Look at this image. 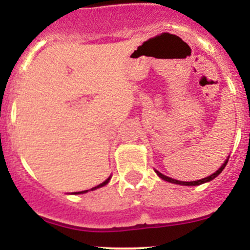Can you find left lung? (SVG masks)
<instances>
[{"label": "left lung", "mask_w": 250, "mask_h": 250, "mask_svg": "<svg viewBox=\"0 0 250 250\" xmlns=\"http://www.w3.org/2000/svg\"><path fill=\"white\" fill-rule=\"evenodd\" d=\"M228 159H229V158H228ZM228 159H227V160L224 161V164H223L222 167H219V169L216 170L215 173L211 174V175H209V176H207V178H204V179H200V180H196V182H179V180H176V179H171V178H169V176L164 175V174L159 173L158 170H155V173L158 174V175L160 176V178L163 179V180H165V182H169V183H173V184H179V185H189V187H195V185L204 184V183L210 182V180H213V179H215L216 176L219 175V174L223 171V169H224L225 165H227V163H228Z\"/></svg>", "instance_id": "obj_1"}]
</instances>
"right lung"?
Returning <instances> with one entry per match:
<instances>
[{"label": "right lung", "mask_w": 250, "mask_h": 250, "mask_svg": "<svg viewBox=\"0 0 250 250\" xmlns=\"http://www.w3.org/2000/svg\"><path fill=\"white\" fill-rule=\"evenodd\" d=\"M109 180H110V178H107V179H106V180H105V182H104V183H101V184H99V185H98V187H95V188H92L91 190H95V189H98V188H101V187H104V185H106V184H107V183H109ZM87 191H89V190H83V191H79V193H74V194H83V193H87Z\"/></svg>", "instance_id": "1"}]
</instances>
